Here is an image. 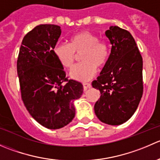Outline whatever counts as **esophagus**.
Masks as SVG:
<instances>
[{"mask_svg": "<svg viewBox=\"0 0 160 160\" xmlns=\"http://www.w3.org/2000/svg\"><path fill=\"white\" fill-rule=\"evenodd\" d=\"M83 89H84V90L88 89V88H91V84H90V83H83Z\"/></svg>", "mask_w": 160, "mask_h": 160, "instance_id": "34e87169", "label": "esophagus"}]
</instances>
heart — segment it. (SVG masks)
I'll return each mask as SVG.
<instances>
[{
    "mask_svg": "<svg viewBox=\"0 0 160 160\" xmlns=\"http://www.w3.org/2000/svg\"><path fill=\"white\" fill-rule=\"evenodd\" d=\"M89 31H81L72 35L69 44L59 43L53 47L52 52L62 67L70 69L76 59V54H80L81 62L70 71V77L78 81H88L97 72V67L102 68L108 62L110 50L107 42Z\"/></svg>",
    "mask_w": 160,
    "mask_h": 160,
    "instance_id": "heart-1",
    "label": "heart"
}]
</instances>
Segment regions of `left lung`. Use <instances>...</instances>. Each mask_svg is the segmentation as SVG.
<instances>
[{"instance_id": "left-lung-1", "label": "left lung", "mask_w": 160, "mask_h": 160, "mask_svg": "<svg viewBox=\"0 0 160 160\" xmlns=\"http://www.w3.org/2000/svg\"><path fill=\"white\" fill-rule=\"evenodd\" d=\"M105 35L111 50L100 76L92 82L101 92L94 112L101 122L118 125L133 115L142 96V58L127 30L111 26Z\"/></svg>"}]
</instances>
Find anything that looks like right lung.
I'll list each match as a JSON object with an SVG mask.
<instances>
[{"label": "right lung", "mask_w": 160, "mask_h": 160, "mask_svg": "<svg viewBox=\"0 0 160 160\" xmlns=\"http://www.w3.org/2000/svg\"><path fill=\"white\" fill-rule=\"evenodd\" d=\"M61 35L56 25H39L24 37L17 71L24 104L32 117L49 129L68 125L75 116L73 101L83 85L68 80L52 52Z\"/></svg>", "instance_id": "1"}]
</instances>
